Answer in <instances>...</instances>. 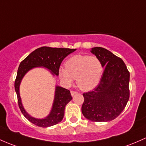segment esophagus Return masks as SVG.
<instances>
[{"mask_svg":"<svg viewBox=\"0 0 146 146\" xmlns=\"http://www.w3.org/2000/svg\"><path fill=\"white\" fill-rule=\"evenodd\" d=\"M77 94L76 91H70V94H71L72 96H73L74 95H76V94Z\"/></svg>","mask_w":146,"mask_h":146,"instance_id":"esophagus-1","label":"esophagus"}]
</instances>
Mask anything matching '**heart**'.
Segmentation results:
<instances>
[{
	"instance_id": "1",
	"label": "heart",
	"mask_w": 146,
	"mask_h": 146,
	"mask_svg": "<svg viewBox=\"0 0 146 146\" xmlns=\"http://www.w3.org/2000/svg\"><path fill=\"white\" fill-rule=\"evenodd\" d=\"M66 68L59 69V76L66 86L76 84L81 90L89 91L100 82L103 72L101 61L96 56L77 55L66 62Z\"/></svg>"
}]
</instances>
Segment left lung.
Instances as JSON below:
<instances>
[{
	"instance_id": "left-lung-1",
	"label": "left lung",
	"mask_w": 146,
	"mask_h": 146,
	"mask_svg": "<svg viewBox=\"0 0 146 146\" xmlns=\"http://www.w3.org/2000/svg\"><path fill=\"white\" fill-rule=\"evenodd\" d=\"M91 52L101 61L105 70L94 91L83 94L82 113L91 121L107 122L119 116L127 105L129 72L122 59L108 50L95 47Z\"/></svg>"
}]
</instances>
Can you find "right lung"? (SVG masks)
I'll use <instances>...</instances> for the list:
<instances>
[{"label":"right lung","instance_id":"obj_1","mask_svg":"<svg viewBox=\"0 0 146 146\" xmlns=\"http://www.w3.org/2000/svg\"><path fill=\"white\" fill-rule=\"evenodd\" d=\"M76 49L50 48L47 46L39 48L32 52L26 58L21 62L14 82V88L18 98L19 107L23 116L30 122L41 127H48L61 122L64 115L65 107L72 100L70 92L68 89L56 86L55 98L52 110L46 118L38 119L29 115L22 105L19 94L21 82L27 73L36 67H44L50 70L53 76H58L61 63L66 56L74 52Z\"/></svg>","mask_w":146,"mask_h":146}]
</instances>
